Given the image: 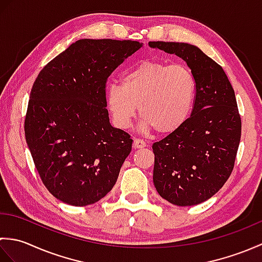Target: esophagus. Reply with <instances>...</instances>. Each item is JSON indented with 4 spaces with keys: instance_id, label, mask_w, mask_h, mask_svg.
<instances>
[{
    "instance_id": "1",
    "label": "esophagus",
    "mask_w": 262,
    "mask_h": 262,
    "mask_svg": "<svg viewBox=\"0 0 262 262\" xmlns=\"http://www.w3.org/2000/svg\"><path fill=\"white\" fill-rule=\"evenodd\" d=\"M133 146H134V148H143L146 146V143L143 140H140V138H135L134 143H133Z\"/></svg>"
}]
</instances>
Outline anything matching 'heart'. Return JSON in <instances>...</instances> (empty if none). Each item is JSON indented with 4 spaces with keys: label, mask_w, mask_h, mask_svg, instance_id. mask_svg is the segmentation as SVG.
Segmentation results:
<instances>
[{
    "label": "heart",
    "mask_w": 262,
    "mask_h": 262,
    "mask_svg": "<svg viewBox=\"0 0 262 262\" xmlns=\"http://www.w3.org/2000/svg\"><path fill=\"white\" fill-rule=\"evenodd\" d=\"M196 94L197 82L187 66L144 60L122 75L121 86L108 88L105 103L117 127H129L140 108L145 129L170 135L189 119Z\"/></svg>",
    "instance_id": "b5f03b06"
}]
</instances>
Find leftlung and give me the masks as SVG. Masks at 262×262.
I'll list each match as a JSON object with an SVG mask.
<instances>
[{"mask_svg":"<svg viewBox=\"0 0 262 262\" xmlns=\"http://www.w3.org/2000/svg\"><path fill=\"white\" fill-rule=\"evenodd\" d=\"M186 60L197 82L192 113L179 130L153 144V182L177 206L213 197L229 179L241 138L235 93L222 66L186 42L149 41Z\"/></svg>","mask_w":262,"mask_h":262,"instance_id":"left-lung-1","label":"left lung"}]
</instances>
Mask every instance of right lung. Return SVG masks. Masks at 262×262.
<instances>
[{"label":"right lung","instance_id":"1","mask_svg":"<svg viewBox=\"0 0 262 262\" xmlns=\"http://www.w3.org/2000/svg\"><path fill=\"white\" fill-rule=\"evenodd\" d=\"M141 47L135 40L81 39L33 82L26 141L42 183L63 203L91 205L115 186L133 140L110 125L105 83Z\"/></svg>","mask_w":262,"mask_h":262}]
</instances>
